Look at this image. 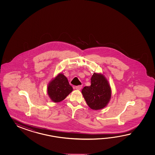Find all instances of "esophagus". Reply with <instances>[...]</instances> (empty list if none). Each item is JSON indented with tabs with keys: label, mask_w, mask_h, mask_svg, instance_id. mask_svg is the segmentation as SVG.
<instances>
[{
	"label": "esophagus",
	"mask_w": 155,
	"mask_h": 155,
	"mask_svg": "<svg viewBox=\"0 0 155 155\" xmlns=\"http://www.w3.org/2000/svg\"><path fill=\"white\" fill-rule=\"evenodd\" d=\"M82 87V85L76 86V87H75V88H76V90H81V89Z\"/></svg>",
	"instance_id": "34e87169"
}]
</instances>
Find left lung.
I'll list each match as a JSON object with an SVG mask.
<instances>
[{
  "label": "left lung",
  "mask_w": 155,
  "mask_h": 155,
  "mask_svg": "<svg viewBox=\"0 0 155 155\" xmlns=\"http://www.w3.org/2000/svg\"><path fill=\"white\" fill-rule=\"evenodd\" d=\"M87 105L92 110L104 108L110 101L111 90L105 76L94 73L91 79V85L85 86L81 91Z\"/></svg>",
  "instance_id": "obj_1"
}]
</instances>
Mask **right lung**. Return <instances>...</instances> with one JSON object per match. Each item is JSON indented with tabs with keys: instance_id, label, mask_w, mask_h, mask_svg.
I'll use <instances>...</instances> for the list:
<instances>
[{
	"instance_id": "right-lung-1",
	"label": "right lung",
	"mask_w": 155,
	"mask_h": 155,
	"mask_svg": "<svg viewBox=\"0 0 155 155\" xmlns=\"http://www.w3.org/2000/svg\"><path fill=\"white\" fill-rule=\"evenodd\" d=\"M73 90L66 76L61 73L50 81L48 86V95L54 102L63 101Z\"/></svg>"
}]
</instances>
